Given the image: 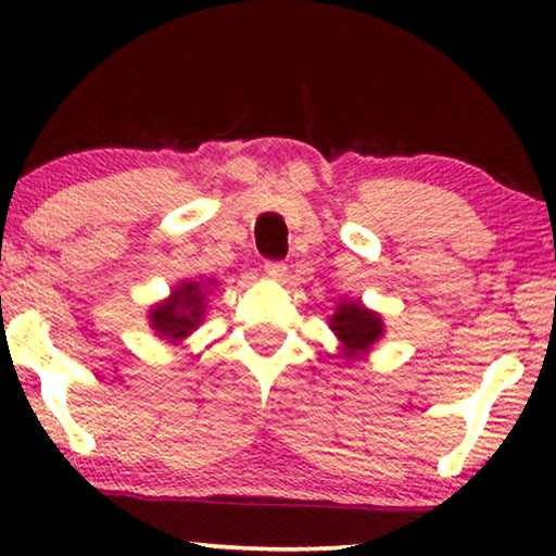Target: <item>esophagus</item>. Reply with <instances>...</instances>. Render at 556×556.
I'll return each mask as SVG.
<instances>
[{"label": "esophagus", "mask_w": 556, "mask_h": 556, "mask_svg": "<svg viewBox=\"0 0 556 556\" xmlns=\"http://www.w3.org/2000/svg\"><path fill=\"white\" fill-rule=\"evenodd\" d=\"M286 273H288V268H286V263H278V261H270V263H265V276H268L270 280H286Z\"/></svg>", "instance_id": "34e87169"}]
</instances>
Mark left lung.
Masks as SVG:
<instances>
[{"label": "left lung", "instance_id": "obj_1", "mask_svg": "<svg viewBox=\"0 0 556 556\" xmlns=\"http://www.w3.org/2000/svg\"><path fill=\"white\" fill-rule=\"evenodd\" d=\"M329 329L339 339L341 356L349 362L367 359V354L384 337V318L362 301L341 299L329 316Z\"/></svg>", "mask_w": 556, "mask_h": 556}]
</instances>
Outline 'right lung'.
<instances>
[{
  "label": "right lung",
  "instance_id": "1",
  "mask_svg": "<svg viewBox=\"0 0 556 556\" xmlns=\"http://www.w3.org/2000/svg\"><path fill=\"white\" fill-rule=\"evenodd\" d=\"M217 280H179L164 301L149 308V326L166 344H181L202 326L210 308V293Z\"/></svg>",
  "mask_w": 556,
  "mask_h": 556
}]
</instances>
